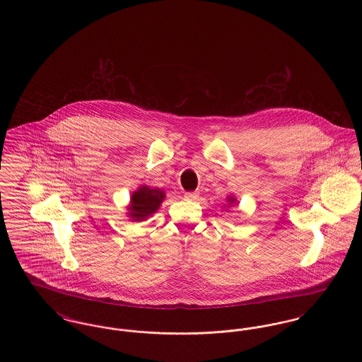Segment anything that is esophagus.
Listing matches in <instances>:
<instances>
[{"label":"esophagus","mask_w":362,"mask_h":362,"mask_svg":"<svg viewBox=\"0 0 362 362\" xmlns=\"http://www.w3.org/2000/svg\"><path fill=\"white\" fill-rule=\"evenodd\" d=\"M198 192L197 191H191V192H185V198L186 199H189V201H194V199H197L198 198Z\"/></svg>","instance_id":"34e87169"}]
</instances>
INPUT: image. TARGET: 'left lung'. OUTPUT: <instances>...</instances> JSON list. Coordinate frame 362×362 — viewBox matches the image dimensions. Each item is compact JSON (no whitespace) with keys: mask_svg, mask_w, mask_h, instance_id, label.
<instances>
[{"mask_svg":"<svg viewBox=\"0 0 362 362\" xmlns=\"http://www.w3.org/2000/svg\"><path fill=\"white\" fill-rule=\"evenodd\" d=\"M238 202V199L233 197V195H229V197H226V205L223 206V209H226V211H228V209L229 206H232V205H235Z\"/></svg>","mask_w":362,"mask_h":362,"instance_id":"left-lung-1","label":"left lung"}]
</instances>
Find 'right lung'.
I'll use <instances>...</instances> for the list:
<instances>
[{
	"instance_id": "obj_1",
	"label": "right lung",
	"mask_w": 362,
	"mask_h": 362,
	"mask_svg": "<svg viewBox=\"0 0 362 362\" xmlns=\"http://www.w3.org/2000/svg\"><path fill=\"white\" fill-rule=\"evenodd\" d=\"M165 199V191L161 189H153L149 186H139L132 192L130 202L126 206L127 217L132 221L141 223L152 217L160 209L163 201Z\"/></svg>"
}]
</instances>
